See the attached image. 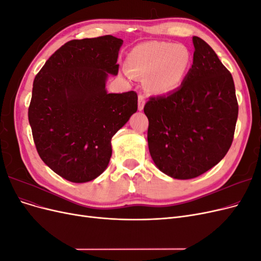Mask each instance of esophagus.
<instances>
[{"label": "esophagus", "instance_id": "1", "mask_svg": "<svg viewBox=\"0 0 261 261\" xmlns=\"http://www.w3.org/2000/svg\"><path fill=\"white\" fill-rule=\"evenodd\" d=\"M145 103H146L145 96H144V94H139V96H138V110H139V111H141V110L144 109Z\"/></svg>", "mask_w": 261, "mask_h": 261}]
</instances>
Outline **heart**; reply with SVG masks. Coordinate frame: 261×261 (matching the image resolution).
I'll use <instances>...</instances> for the list:
<instances>
[{"label":"heart","instance_id":"heart-1","mask_svg":"<svg viewBox=\"0 0 261 261\" xmlns=\"http://www.w3.org/2000/svg\"><path fill=\"white\" fill-rule=\"evenodd\" d=\"M191 65V54L183 44L146 42L134 49L127 61L129 73L146 78L152 93H168L180 86Z\"/></svg>","mask_w":261,"mask_h":261}]
</instances>
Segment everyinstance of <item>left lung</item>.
<instances>
[{"label": "left lung", "mask_w": 261, "mask_h": 261, "mask_svg": "<svg viewBox=\"0 0 261 261\" xmlns=\"http://www.w3.org/2000/svg\"><path fill=\"white\" fill-rule=\"evenodd\" d=\"M193 43V65L181 85L144 108L150 155L177 179L199 176L223 159L239 115L231 73L206 41L194 36Z\"/></svg>", "instance_id": "left-lung-1"}]
</instances>
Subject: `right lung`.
Segmentation results:
<instances>
[{
	"mask_svg": "<svg viewBox=\"0 0 261 261\" xmlns=\"http://www.w3.org/2000/svg\"><path fill=\"white\" fill-rule=\"evenodd\" d=\"M122 39L70 40L55 51L34 81L28 109L37 151L53 171L73 183L102 174L112 155L111 139L137 111V93H108L117 75Z\"/></svg>",
	"mask_w": 261,
	"mask_h": 261,
	"instance_id": "1",
	"label": "right lung"
}]
</instances>
